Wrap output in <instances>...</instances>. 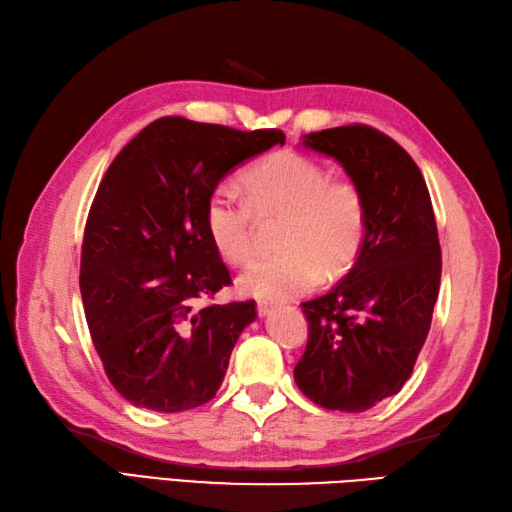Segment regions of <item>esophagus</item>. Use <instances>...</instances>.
<instances>
[{"label":"esophagus","mask_w":512,"mask_h":512,"mask_svg":"<svg viewBox=\"0 0 512 512\" xmlns=\"http://www.w3.org/2000/svg\"><path fill=\"white\" fill-rule=\"evenodd\" d=\"M272 310H275V303H268V301H259L257 303V314L264 318V316H268Z\"/></svg>","instance_id":"1"}]
</instances>
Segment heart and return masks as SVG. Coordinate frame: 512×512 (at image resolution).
Masks as SVG:
<instances>
[{"label":"heart","instance_id":"heart-1","mask_svg":"<svg viewBox=\"0 0 512 512\" xmlns=\"http://www.w3.org/2000/svg\"><path fill=\"white\" fill-rule=\"evenodd\" d=\"M244 192L231 183L211 189L202 222L211 246L233 266L253 257L257 218L281 216V251L259 257L237 288L255 299H288L312 290L320 279L355 264L366 240L368 213L360 187L331 178L323 165L296 152H281L242 176Z\"/></svg>","mask_w":512,"mask_h":512}]
</instances>
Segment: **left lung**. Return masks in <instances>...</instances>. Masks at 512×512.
Wrapping results in <instances>:
<instances>
[{"label":"left lung","mask_w":512,"mask_h":512,"mask_svg":"<svg viewBox=\"0 0 512 512\" xmlns=\"http://www.w3.org/2000/svg\"><path fill=\"white\" fill-rule=\"evenodd\" d=\"M303 146L360 187L368 227L340 283L301 303L310 334L294 382L327 410L364 412L408 382L432 325L443 266L432 200L410 154L371 126L320 130Z\"/></svg>","instance_id":"left-lung-1"}]
</instances>
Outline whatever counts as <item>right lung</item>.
<instances>
[{"mask_svg":"<svg viewBox=\"0 0 512 512\" xmlns=\"http://www.w3.org/2000/svg\"><path fill=\"white\" fill-rule=\"evenodd\" d=\"M283 146L277 128L161 117L130 139L89 209L80 294L106 377L137 408L192 410L216 397L255 301H198L231 283L202 213L235 165Z\"/></svg>","mask_w":512,"mask_h":512,"instance_id":"1","label":"right lung"}]
</instances>
